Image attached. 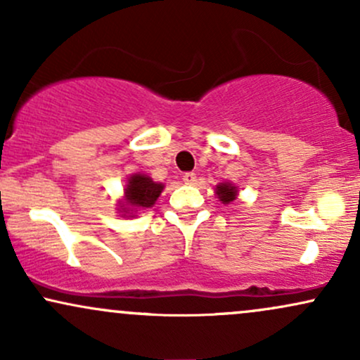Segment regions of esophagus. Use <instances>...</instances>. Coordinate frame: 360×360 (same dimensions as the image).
Returning a JSON list of instances; mask_svg holds the SVG:
<instances>
[{
    "label": "esophagus",
    "instance_id": "esophagus-1",
    "mask_svg": "<svg viewBox=\"0 0 360 360\" xmlns=\"http://www.w3.org/2000/svg\"><path fill=\"white\" fill-rule=\"evenodd\" d=\"M183 181L186 184H194L196 183V174H194V172H184Z\"/></svg>",
    "mask_w": 360,
    "mask_h": 360
}]
</instances>
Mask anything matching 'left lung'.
Returning <instances> with one entry per match:
<instances>
[{"instance_id":"1","label":"left lung","mask_w":360,"mask_h":360,"mask_svg":"<svg viewBox=\"0 0 360 360\" xmlns=\"http://www.w3.org/2000/svg\"><path fill=\"white\" fill-rule=\"evenodd\" d=\"M217 194L223 203H230V201H233L235 196H237V189H235V186H232V184L221 183L217 188Z\"/></svg>"}]
</instances>
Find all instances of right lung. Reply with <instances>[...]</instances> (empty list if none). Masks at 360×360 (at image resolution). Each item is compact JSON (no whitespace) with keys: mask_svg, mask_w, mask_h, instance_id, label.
Returning a JSON list of instances; mask_svg holds the SVG:
<instances>
[{"mask_svg":"<svg viewBox=\"0 0 360 360\" xmlns=\"http://www.w3.org/2000/svg\"><path fill=\"white\" fill-rule=\"evenodd\" d=\"M164 186L159 183H154L150 177L135 174L128 179L127 189H125V205L134 206V210H146L150 208L162 193ZM127 210V208H123ZM127 213V212H125Z\"/></svg>","mask_w":360,"mask_h":360,"instance_id":"1","label":"right lung"}]
</instances>
